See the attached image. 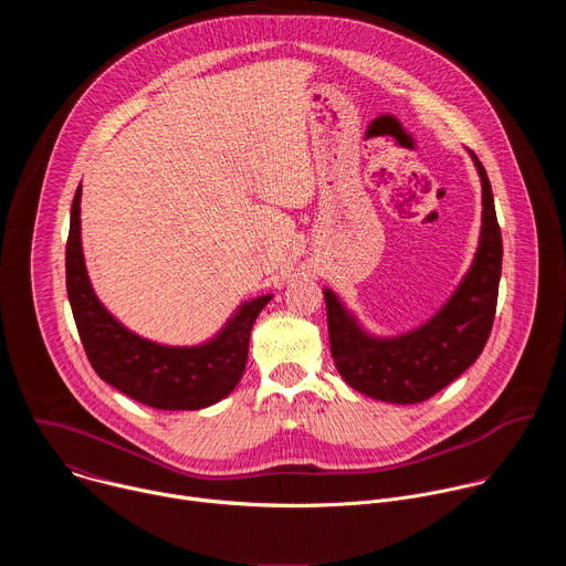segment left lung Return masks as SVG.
Here are the masks:
<instances>
[{
    "mask_svg": "<svg viewBox=\"0 0 566 566\" xmlns=\"http://www.w3.org/2000/svg\"><path fill=\"white\" fill-rule=\"evenodd\" d=\"M481 177L483 223L472 269L448 304L417 332L378 340L367 336L332 291H325L332 356L340 376L358 391L412 406L459 378L486 347L502 275V230L486 170L470 151Z\"/></svg>",
    "mask_w": 566,
    "mask_h": 566,
    "instance_id": "obj_1",
    "label": "left lung"
}]
</instances>
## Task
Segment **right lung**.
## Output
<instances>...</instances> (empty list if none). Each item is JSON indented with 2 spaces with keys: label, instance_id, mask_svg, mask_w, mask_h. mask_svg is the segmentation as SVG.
I'll use <instances>...</instances> for the list:
<instances>
[{
  "label": "right lung",
  "instance_id": "1",
  "mask_svg": "<svg viewBox=\"0 0 566 566\" xmlns=\"http://www.w3.org/2000/svg\"><path fill=\"white\" fill-rule=\"evenodd\" d=\"M80 192L77 186L66 237V293L80 340L96 374L156 410H201L228 396L244 374L251 329L271 295L241 306L208 345L164 347L143 340L107 313L90 284L80 247Z\"/></svg>",
  "mask_w": 566,
  "mask_h": 566
}]
</instances>
